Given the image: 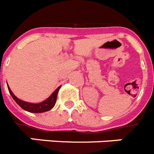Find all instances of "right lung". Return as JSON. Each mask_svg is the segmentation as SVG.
<instances>
[{
    "label": "right lung",
    "mask_w": 154,
    "mask_h": 154,
    "mask_svg": "<svg viewBox=\"0 0 154 154\" xmlns=\"http://www.w3.org/2000/svg\"><path fill=\"white\" fill-rule=\"evenodd\" d=\"M8 91L10 92L11 96H12L14 100V101L17 103V105L20 106L23 109L26 110V111L30 112H34V113H40V112H47V111L51 109L54 107V106L55 105V103H56L58 92V91H59V89L61 88V86L58 87V88L55 89V91H54V92H53L47 99H45V101L39 103H28V102H24L23 101V100H21V99H19L18 98H17L14 95V93L12 92V91L11 90L10 87L8 86Z\"/></svg>",
    "instance_id": "add662e5"
}]
</instances>
